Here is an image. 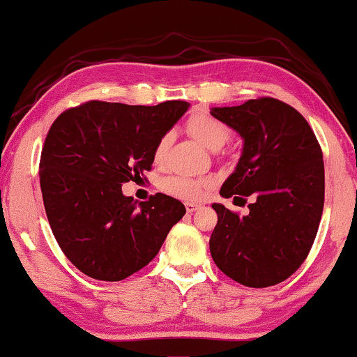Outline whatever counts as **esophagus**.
Returning a JSON list of instances; mask_svg holds the SVG:
<instances>
[{
	"label": "esophagus",
	"mask_w": 357,
	"mask_h": 357,
	"mask_svg": "<svg viewBox=\"0 0 357 357\" xmlns=\"http://www.w3.org/2000/svg\"><path fill=\"white\" fill-rule=\"evenodd\" d=\"M200 208V204H194V202H185V210H188V213H192L195 210Z\"/></svg>",
	"instance_id": "1"
}]
</instances>
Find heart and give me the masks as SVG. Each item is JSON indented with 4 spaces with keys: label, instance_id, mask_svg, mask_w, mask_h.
<instances>
[{
    "label": "heart",
    "instance_id": "heart-1",
    "mask_svg": "<svg viewBox=\"0 0 357 357\" xmlns=\"http://www.w3.org/2000/svg\"><path fill=\"white\" fill-rule=\"evenodd\" d=\"M185 129H188V132L192 135L200 145H204V147H207L210 150H217L222 147L231 135L228 124L220 121L218 118H215L213 114H210L207 112H195L194 114H190L188 121H185ZM168 140V135H165V137L160 139L157 145H155L152 153L155 165L165 162ZM208 185L210 183L207 179L174 174V176L163 178L160 181L158 188L162 189L165 194L173 195V197L184 200H199Z\"/></svg>",
    "mask_w": 357,
    "mask_h": 357
}]
</instances>
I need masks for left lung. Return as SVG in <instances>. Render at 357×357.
<instances>
[{"label":"left lung","mask_w":357,"mask_h":357,"mask_svg":"<svg viewBox=\"0 0 357 357\" xmlns=\"http://www.w3.org/2000/svg\"><path fill=\"white\" fill-rule=\"evenodd\" d=\"M215 118L238 130L244 149L220 194L248 202L239 217L222 204L210 254L225 275L249 288L289 278L307 257L325 199L322 149L298 109L272 97L213 108Z\"/></svg>","instance_id":"left-lung-1"}]
</instances>
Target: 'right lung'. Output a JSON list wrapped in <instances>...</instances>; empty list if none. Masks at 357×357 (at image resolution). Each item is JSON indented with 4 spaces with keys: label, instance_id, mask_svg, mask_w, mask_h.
Masks as SVG:
<instances>
[{
    "label": "right lung",
    "instance_id": "right-lung-1",
    "mask_svg": "<svg viewBox=\"0 0 357 357\" xmlns=\"http://www.w3.org/2000/svg\"><path fill=\"white\" fill-rule=\"evenodd\" d=\"M189 103L155 107L90 100L54 119L40 157V188L64 255L90 278L119 281L144 268L184 217L167 194L145 202L121 185L152 169L155 145Z\"/></svg>",
    "mask_w": 357,
    "mask_h": 357
}]
</instances>
